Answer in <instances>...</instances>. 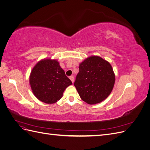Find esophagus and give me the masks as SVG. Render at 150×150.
<instances>
[{
    "label": "esophagus",
    "mask_w": 150,
    "mask_h": 150,
    "mask_svg": "<svg viewBox=\"0 0 150 150\" xmlns=\"http://www.w3.org/2000/svg\"><path fill=\"white\" fill-rule=\"evenodd\" d=\"M69 79H70L71 81H72V83H74V76H71L69 77Z\"/></svg>",
    "instance_id": "34e87169"
}]
</instances>
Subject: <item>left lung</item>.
<instances>
[{"label": "left lung", "mask_w": 150, "mask_h": 150, "mask_svg": "<svg viewBox=\"0 0 150 150\" xmlns=\"http://www.w3.org/2000/svg\"><path fill=\"white\" fill-rule=\"evenodd\" d=\"M115 75L110 63L99 56H91L80 63L74 85L89 104L101 103L111 93Z\"/></svg>", "instance_id": "8db88e82"}]
</instances>
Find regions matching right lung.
I'll list each match as a JSON object with an SVG mask.
<instances>
[{
    "label": "right lung",
    "instance_id": "right-lung-1",
    "mask_svg": "<svg viewBox=\"0 0 150 150\" xmlns=\"http://www.w3.org/2000/svg\"><path fill=\"white\" fill-rule=\"evenodd\" d=\"M29 83L34 96L47 104L56 103L71 81L66 76L59 63L55 59H44L31 71Z\"/></svg>",
    "mask_w": 150,
    "mask_h": 150
}]
</instances>
